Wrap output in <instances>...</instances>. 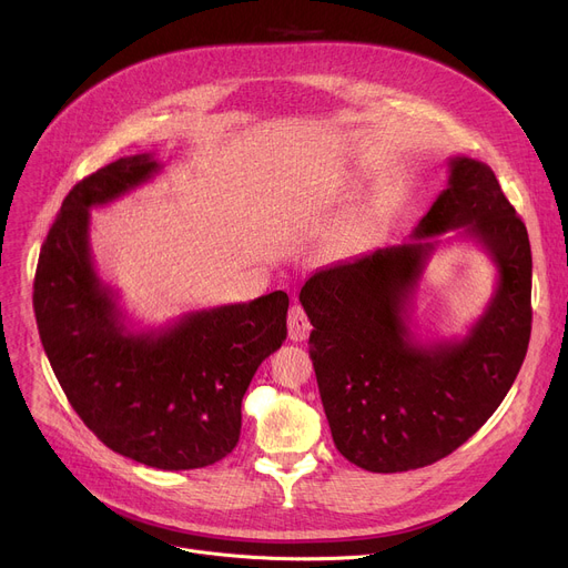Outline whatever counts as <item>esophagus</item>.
I'll use <instances>...</instances> for the list:
<instances>
[{"label":"esophagus","instance_id":"34e87169","mask_svg":"<svg viewBox=\"0 0 568 568\" xmlns=\"http://www.w3.org/2000/svg\"><path fill=\"white\" fill-rule=\"evenodd\" d=\"M287 332H290V341L302 343L308 338L311 334V320L306 315V311L302 306H292L290 315H287Z\"/></svg>","mask_w":568,"mask_h":568}]
</instances>
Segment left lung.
<instances>
[{
    "mask_svg": "<svg viewBox=\"0 0 568 568\" xmlns=\"http://www.w3.org/2000/svg\"><path fill=\"white\" fill-rule=\"evenodd\" d=\"M452 229L487 248L498 287L465 339L422 344L408 329L410 296L438 234ZM300 302L313 324L308 352L336 449L379 474L426 467L490 419L525 362L531 334L527 227L495 172L456 156L449 184L412 242L320 268Z\"/></svg>",
    "mask_w": 568,
    "mask_h": 568,
    "instance_id": "left-lung-1",
    "label": "left lung"
}]
</instances>
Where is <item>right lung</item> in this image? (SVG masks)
<instances>
[{"label":"right lung","mask_w":568,"mask_h":568,"mask_svg":"<svg viewBox=\"0 0 568 568\" xmlns=\"http://www.w3.org/2000/svg\"><path fill=\"white\" fill-rule=\"evenodd\" d=\"M159 170L152 154H135L71 189L41 246L34 313L54 377L84 426L116 454L176 471L214 465L236 446L244 394L287 336L290 300L276 290L131 332L94 268L89 209Z\"/></svg>","instance_id":"add662e5"}]
</instances>
